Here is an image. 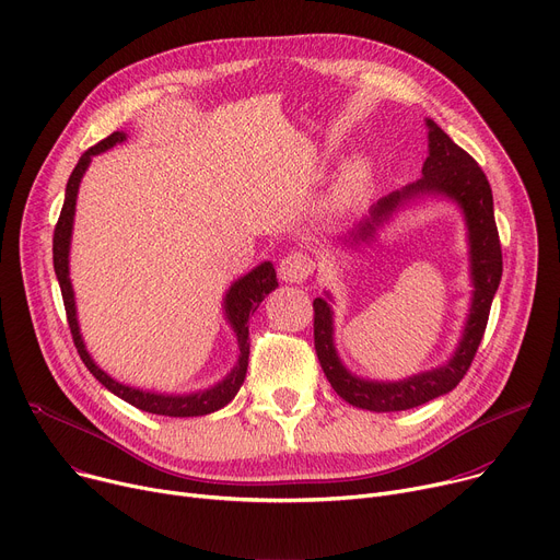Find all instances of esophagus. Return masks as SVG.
<instances>
[{
    "mask_svg": "<svg viewBox=\"0 0 560 560\" xmlns=\"http://www.w3.org/2000/svg\"><path fill=\"white\" fill-rule=\"evenodd\" d=\"M313 258L302 254V252H292L281 258L279 264V279L285 283H302L313 275Z\"/></svg>",
    "mask_w": 560,
    "mask_h": 560,
    "instance_id": "obj_1",
    "label": "esophagus"
}]
</instances>
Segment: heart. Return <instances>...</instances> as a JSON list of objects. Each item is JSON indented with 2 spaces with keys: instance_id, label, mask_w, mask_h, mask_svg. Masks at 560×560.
I'll use <instances>...</instances> for the list:
<instances>
[{
  "instance_id": "1",
  "label": "heart",
  "mask_w": 560,
  "mask_h": 560,
  "mask_svg": "<svg viewBox=\"0 0 560 560\" xmlns=\"http://www.w3.org/2000/svg\"><path fill=\"white\" fill-rule=\"evenodd\" d=\"M369 182H371L369 164L364 160L351 162L342 168L338 182H335L330 200L335 205H351L364 196V191L369 189Z\"/></svg>"
}]
</instances>
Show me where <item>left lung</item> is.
Returning a JSON list of instances; mask_svg holds the SVG:
<instances>
[{
    "mask_svg": "<svg viewBox=\"0 0 560 560\" xmlns=\"http://www.w3.org/2000/svg\"><path fill=\"white\" fill-rule=\"evenodd\" d=\"M428 126V158L423 162L421 179L392 191L371 207L358 225L342 238L345 247L371 243L385 222L419 198H443L455 202L466 222L468 236V260H470V283L472 296L468 317L462 330L459 345L451 360L421 374L407 376L402 381H369L360 378L345 366L332 340V296H317L315 308V351L319 364L330 383L349 405L369 409V412H400V409L419 407L432 398L453 392L477 353V347L487 330L493 296L502 279V247L495 228L493 194L491 184L477 166V162L445 135L432 119Z\"/></svg>",
    "mask_w": 560,
    "mask_h": 560,
    "instance_id": "8db88e82",
    "label": "left lung"
}]
</instances>
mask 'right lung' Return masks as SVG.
Returning a JSON list of instances; mask_svg holds the SVG:
<instances>
[{"label":"right lung","instance_id":"add662e5","mask_svg":"<svg viewBox=\"0 0 560 560\" xmlns=\"http://www.w3.org/2000/svg\"><path fill=\"white\" fill-rule=\"evenodd\" d=\"M126 139H128V135L117 130L109 137H105L103 141H98L96 145H92L90 151H85L81 155L77 168L71 171L67 189H65V205H62L58 225L54 232V270H56L58 283H60L67 322L71 328V338H73V345H77V349H79L81 360L90 369V374L105 389L124 398L126 402L135 405L137 409H143V412H148V415H160V417H205V415L215 412V409H220V407H225L238 394V389L245 381V374H247V360H249V326H247V322H249V315L260 306V302L266 300V294H270L279 285L277 272H275V266L270 264V260H264V264L256 266L252 272H247L245 277L236 279L230 285L225 300H222V311H225V319L230 322L236 340H238V360L230 374L222 381H218L215 385H211L207 389L191 392V394H164V392H151V389L124 385V383L112 378L109 374H105V371L90 355V351L83 342V335H81V326H79V317H77V300H73V288H71V279H69V247H71L73 213H77L79 186H81V179H83L92 158L109 151L112 145H117Z\"/></svg>","mask_w":560,"mask_h":560}]
</instances>
